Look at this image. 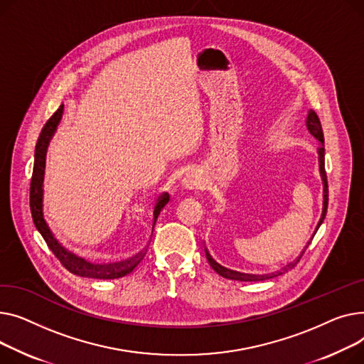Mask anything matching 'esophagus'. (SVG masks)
<instances>
[{
	"instance_id": "obj_1",
	"label": "esophagus",
	"mask_w": 364,
	"mask_h": 364,
	"mask_svg": "<svg viewBox=\"0 0 364 364\" xmlns=\"http://www.w3.org/2000/svg\"><path fill=\"white\" fill-rule=\"evenodd\" d=\"M183 185H185L186 188L192 189V188H194L197 183H196V181L192 179V178H185V179H183Z\"/></svg>"
}]
</instances>
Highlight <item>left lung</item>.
<instances>
[{
  "instance_id": "8db88e82",
  "label": "left lung",
  "mask_w": 364,
  "mask_h": 364,
  "mask_svg": "<svg viewBox=\"0 0 364 364\" xmlns=\"http://www.w3.org/2000/svg\"><path fill=\"white\" fill-rule=\"evenodd\" d=\"M306 123H307V129L310 131V134H311L316 139H318V142H320V145H318V148H317V153H318L320 176H322V181H323V208H322V216H320V220H318V223H317V226H316V230H314V233H316V232H317V229L320 228V225L323 223L325 216H326V211H328V179H326V172H325V145H323L325 139H323L322 124H320V120H318V117H317L316 112H313V110H310V112H309ZM311 240H313V238H311ZM309 244H310V242H309ZM306 248H307V245H306ZM306 248L303 250L301 255L304 254ZM301 255H300V257H298L295 262H292V263H289L287 267H284L281 272H276V273H272V274H262V276H259V274H245V273H240V272H233V270H230V269H226V267L220 266L218 262H215V259H213L211 255H210V252L205 250V257H207V260H208L210 266H211L213 269H215V272H218L220 276L226 277V279L241 281V282L264 281V279H270V277H274V276H277V274H282V273L288 272L289 269H292L298 262H300Z\"/></svg>"
}]
</instances>
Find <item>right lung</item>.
Returning <instances> with one entry per match:
<instances>
[{
	"mask_svg": "<svg viewBox=\"0 0 364 364\" xmlns=\"http://www.w3.org/2000/svg\"><path fill=\"white\" fill-rule=\"evenodd\" d=\"M64 105L61 104L58 110L48 119L46 126L42 127L41 135L38 138L36 146H35V164H33V173L31 181V213L32 219L42 235V238L46 240L48 248L54 252L55 257L60 260V263L66 267L70 273L82 276V277H92V279H117V277H123L129 274L144 259L145 252H141L135 255L134 259L126 260L122 263L114 264H92L87 260H83L77 255L69 252L66 248L61 247V244L55 240L54 233L48 228L46 219H44V211H42V196H44V189H42V183H44V172H46V156H47V148L48 144L57 129V126L61 120ZM168 194H163L159 197L157 204L154 207V225L160 215L161 208L168 203ZM154 229V226H153Z\"/></svg>",
	"mask_w": 364,
	"mask_h": 364,
	"instance_id": "obj_1",
	"label": "right lung"
}]
</instances>
